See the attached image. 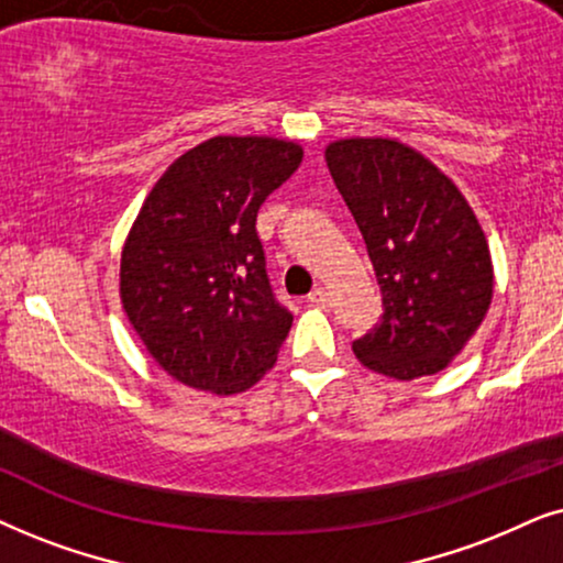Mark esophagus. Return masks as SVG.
<instances>
[{"mask_svg": "<svg viewBox=\"0 0 563 563\" xmlns=\"http://www.w3.org/2000/svg\"><path fill=\"white\" fill-rule=\"evenodd\" d=\"M309 301L313 306H321V309H327V306H329V294H327L324 288H313L311 294H309Z\"/></svg>", "mask_w": 563, "mask_h": 563, "instance_id": "esophagus-1", "label": "esophagus"}]
</instances>
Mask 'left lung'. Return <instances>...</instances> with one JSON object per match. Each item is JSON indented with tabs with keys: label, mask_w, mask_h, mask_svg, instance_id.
<instances>
[{
	"label": "left lung",
	"mask_w": 563,
	"mask_h": 563,
	"mask_svg": "<svg viewBox=\"0 0 563 563\" xmlns=\"http://www.w3.org/2000/svg\"><path fill=\"white\" fill-rule=\"evenodd\" d=\"M376 269L384 317L352 342L365 368L434 376L482 327L494 294L486 236L445 172L396 139H340L324 152Z\"/></svg>",
	"instance_id": "1"
}]
</instances>
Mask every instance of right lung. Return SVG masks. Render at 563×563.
Instances as JSON below:
<instances>
[{"instance_id":"add662e5","label":"right lung","mask_w":563,"mask_h":563,"mask_svg":"<svg viewBox=\"0 0 563 563\" xmlns=\"http://www.w3.org/2000/svg\"><path fill=\"white\" fill-rule=\"evenodd\" d=\"M269 136H213L156 179L120 254V301L179 384L242 394L273 368L294 317L275 301L257 211L301 167Z\"/></svg>"}]
</instances>
